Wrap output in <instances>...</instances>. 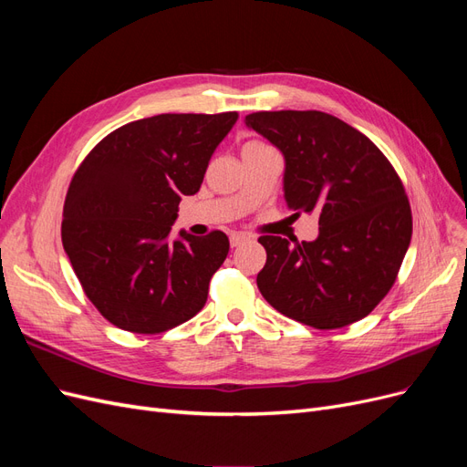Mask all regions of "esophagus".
Here are the masks:
<instances>
[{
	"label": "esophagus",
	"instance_id": "1",
	"mask_svg": "<svg viewBox=\"0 0 467 467\" xmlns=\"http://www.w3.org/2000/svg\"><path fill=\"white\" fill-rule=\"evenodd\" d=\"M245 242H247V235H244V234H232L230 235L232 247H239V245H244Z\"/></svg>",
	"mask_w": 467,
	"mask_h": 467
}]
</instances>
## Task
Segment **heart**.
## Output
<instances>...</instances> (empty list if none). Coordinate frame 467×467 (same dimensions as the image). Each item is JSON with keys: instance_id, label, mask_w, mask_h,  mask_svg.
<instances>
[{"instance_id": "heart-1", "label": "heart", "mask_w": 467, "mask_h": 467, "mask_svg": "<svg viewBox=\"0 0 467 467\" xmlns=\"http://www.w3.org/2000/svg\"><path fill=\"white\" fill-rule=\"evenodd\" d=\"M245 146H261L259 142H249V144H245Z\"/></svg>"}]
</instances>
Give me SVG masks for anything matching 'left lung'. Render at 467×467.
<instances>
[{
	"label": "left lung",
	"instance_id": "8db88e82",
	"mask_svg": "<svg viewBox=\"0 0 467 467\" xmlns=\"http://www.w3.org/2000/svg\"><path fill=\"white\" fill-rule=\"evenodd\" d=\"M285 155V196L316 212V242L261 235L263 298L282 316L338 329L386 298L411 244L413 216L400 175L370 138L321 110H261L245 117Z\"/></svg>",
	"mask_w": 467,
	"mask_h": 467
}]
</instances>
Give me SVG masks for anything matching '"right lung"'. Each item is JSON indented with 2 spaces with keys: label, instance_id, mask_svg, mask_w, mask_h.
I'll return each mask as SVG.
<instances>
[{
  "label": "right lung",
  "instance_id": "1",
  "mask_svg": "<svg viewBox=\"0 0 467 467\" xmlns=\"http://www.w3.org/2000/svg\"><path fill=\"white\" fill-rule=\"evenodd\" d=\"M237 112L158 115L105 136L64 202L62 244L91 304L119 329L163 333L201 312L228 235L169 239L182 196L199 192Z\"/></svg>",
  "mask_w": 467,
  "mask_h": 467
}]
</instances>
